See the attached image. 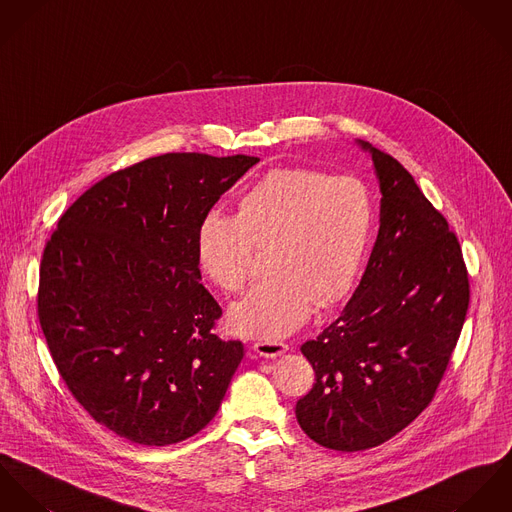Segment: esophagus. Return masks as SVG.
Instances as JSON below:
<instances>
[{
    "label": "esophagus",
    "instance_id": "34e87169",
    "mask_svg": "<svg viewBox=\"0 0 512 512\" xmlns=\"http://www.w3.org/2000/svg\"><path fill=\"white\" fill-rule=\"evenodd\" d=\"M286 343L283 341H257L253 345V351L259 355V357H265V359H275V357H281L286 353Z\"/></svg>",
    "mask_w": 512,
    "mask_h": 512
}]
</instances>
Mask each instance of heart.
Returning a JSON list of instances; mask_svg holds the SVG:
<instances>
[{
	"mask_svg": "<svg viewBox=\"0 0 512 512\" xmlns=\"http://www.w3.org/2000/svg\"><path fill=\"white\" fill-rule=\"evenodd\" d=\"M373 198L353 176L273 169L237 200V214L208 212L196 231V263L224 292L247 283L255 249L267 251L271 279L231 304L229 328L241 338L277 341L296 332L314 306L349 294L369 251Z\"/></svg>",
	"mask_w": 512,
	"mask_h": 512,
	"instance_id": "heart-1",
	"label": "heart"
}]
</instances>
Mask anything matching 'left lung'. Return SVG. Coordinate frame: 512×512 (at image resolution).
I'll return each instance as SVG.
<instances>
[{"label": "left lung", "instance_id": "8db88e82", "mask_svg": "<svg viewBox=\"0 0 512 512\" xmlns=\"http://www.w3.org/2000/svg\"><path fill=\"white\" fill-rule=\"evenodd\" d=\"M381 190L379 233L340 318L300 351L316 383L296 420L316 444L361 452L434 397L463 328L469 281L457 237L397 159L355 141Z\"/></svg>", "mask_w": 512, "mask_h": 512}]
</instances>
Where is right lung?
<instances>
[{
  "label": "right lung",
  "mask_w": 512,
  "mask_h": 512,
  "mask_svg": "<svg viewBox=\"0 0 512 512\" xmlns=\"http://www.w3.org/2000/svg\"><path fill=\"white\" fill-rule=\"evenodd\" d=\"M257 157L167 153L86 190L51 235L39 320L58 373L119 438L169 446L218 412L243 359L212 334L196 231Z\"/></svg>",
  "instance_id": "add662e5"
}]
</instances>
